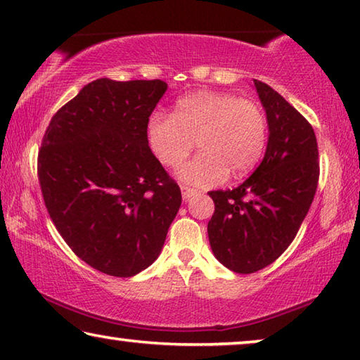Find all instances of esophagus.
Masks as SVG:
<instances>
[{"label":"esophagus","mask_w":360,"mask_h":360,"mask_svg":"<svg viewBox=\"0 0 360 360\" xmlns=\"http://www.w3.org/2000/svg\"><path fill=\"white\" fill-rule=\"evenodd\" d=\"M181 192H182V198H184V200H189V198L195 194V189L194 187H189V186H186V184H181Z\"/></svg>","instance_id":"esophagus-1"}]
</instances>
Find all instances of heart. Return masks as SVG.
<instances>
[{"instance_id":"obj_1","label":"heart","mask_w":360,"mask_h":360,"mask_svg":"<svg viewBox=\"0 0 360 360\" xmlns=\"http://www.w3.org/2000/svg\"><path fill=\"white\" fill-rule=\"evenodd\" d=\"M148 146L158 162L176 168L198 147L203 152L181 166L182 181L217 186L255 168L265 152L268 121L260 103L226 92L182 96L173 115L155 112L147 124Z\"/></svg>"}]
</instances>
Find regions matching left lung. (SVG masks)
<instances>
[{"instance_id": "obj_1", "label": "left lung", "mask_w": 360, "mask_h": 360, "mask_svg": "<svg viewBox=\"0 0 360 360\" xmlns=\"http://www.w3.org/2000/svg\"><path fill=\"white\" fill-rule=\"evenodd\" d=\"M266 111L265 157L236 189L208 192L214 213L208 240L217 259L236 273H255L289 248L317 192L320 162L310 122L283 96L254 80Z\"/></svg>"}]
</instances>
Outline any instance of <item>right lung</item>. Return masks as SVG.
<instances>
[{
    "label": "right lung",
    "instance_id": "1",
    "mask_svg": "<svg viewBox=\"0 0 360 360\" xmlns=\"http://www.w3.org/2000/svg\"><path fill=\"white\" fill-rule=\"evenodd\" d=\"M166 82L96 79L51 117L37 174L51 221L95 270L129 278L152 265L181 189L148 147Z\"/></svg>",
    "mask_w": 360,
    "mask_h": 360
}]
</instances>
